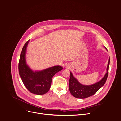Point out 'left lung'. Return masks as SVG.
<instances>
[{"label": "left lung", "instance_id": "1", "mask_svg": "<svg viewBox=\"0 0 121 121\" xmlns=\"http://www.w3.org/2000/svg\"><path fill=\"white\" fill-rule=\"evenodd\" d=\"M107 50L106 48L104 47ZM110 58L109 59L106 72L103 78L100 81L91 85H84L81 84L70 73V78L69 81V88L71 95L75 98L84 99L94 95L105 83L108 74Z\"/></svg>", "mask_w": 121, "mask_h": 121}]
</instances>
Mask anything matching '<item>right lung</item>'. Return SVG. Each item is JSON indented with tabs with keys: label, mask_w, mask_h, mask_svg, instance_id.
<instances>
[{
	"label": "right lung",
	"mask_w": 121,
	"mask_h": 121,
	"mask_svg": "<svg viewBox=\"0 0 121 121\" xmlns=\"http://www.w3.org/2000/svg\"><path fill=\"white\" fill-rule=\"evenodd\" d=\"M29 40L23 47L18 64L19 73L26 87L31 93L42 95L50 89L53 76L61 71L63 67L56 65L41 71H33L27 65L26 60L27 47Z\"/></svg>",
	"instance_id": "right-lung-1"
}]
</instances>
